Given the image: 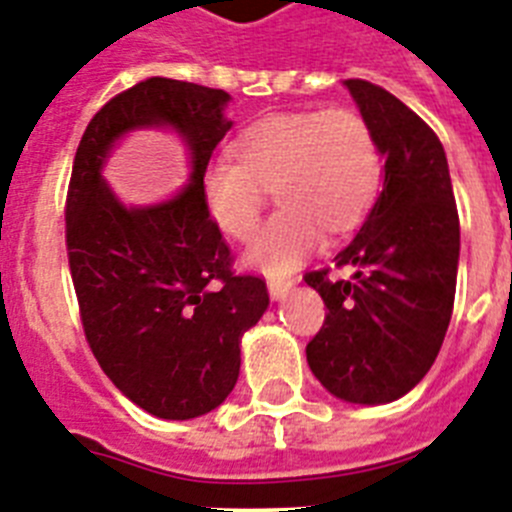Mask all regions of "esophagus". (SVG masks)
I'll return each instance as SVG.
<instances>
[{"instance_id": "obj_1", "label": "esophagus", "mask_w": 512, "mask_h": 512, "mask_svg": "<svg viewBox=\"0 0 512 512\" xmlns=\"http://www.w3.org/2000/svg\"><path fill=\"white\" fill-rule=\"evenodd\" d=\"M292 287H295L292 279H269V295H272V300H285Z\"/></svg>"}]
</instances>
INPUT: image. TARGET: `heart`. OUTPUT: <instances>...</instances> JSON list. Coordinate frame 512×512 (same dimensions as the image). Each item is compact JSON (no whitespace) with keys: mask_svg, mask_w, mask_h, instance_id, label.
<instances>
[{"mask_svg":"<svg viewBox=\"0 0 512 512\" xmlns=\"http://www.w3.org/2000/svg\"><path fill=\"white\" fill-rule=\"evenodd\" d=\"M235 160H214L202 176V199L217 230L248 240L259 225L264 189L274 186L279 212L243 253L253 272L282 277L323 243V230L349 233L373 207L381 152L373 129L349 108L274 113L233 144Z\"/></svg>","mask_w":512,"mask_h":512,"instance_id":"1","label":"heart"}]
</instances>
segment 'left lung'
<instances>
[{"instance_id":"8db88e82","label":"left lung","mask_w":512,"mask_h":512,"mask_svg":"<svg viewBox=\"0 0 512 512\" xmlns=\"http://www.w3.org/2000/svg\"><path fill=\"white\" fill-rule=\"evenodd\" d=\"M344 87L386 157L383 191L355 240L336 253L334 264L352 266V277L305 274L329 310L305 355L331 396L375 406L412 391L443 347L461 227L435 131L373 82L344 80Z\"/></svg>"}]
</instances>
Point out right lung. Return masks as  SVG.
Wrapping results in <instances>:
<instances>
[{
	"instance_id": "add662e5",
	"label": "right lung",
	"mask_w": 512,
	"mask_h": 512,
	"mask_svg": "<svg viewBox=\"0 0 512 512\" xmlns=\"http://www.w3.org/2000/svg\"><path fill=\"white\" fill-rule=\"evenodd\" d=\"M225 90L150 77L87 124L67 196L69 269L82 326L113 386L160 419L209 414L235 388L240 339L269 308L264 279L235 277L209 220L202 176L233 121ZM168 128L187 147L190 183L155 205H124L102 178L134 130Z\"/></svg>"
}]
</instances>
